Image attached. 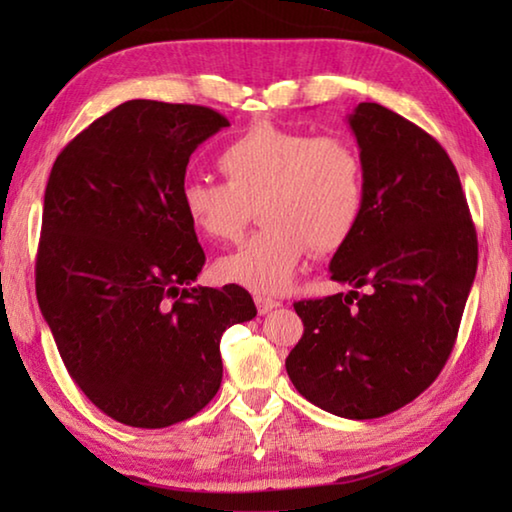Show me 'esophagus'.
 <instances>
[{"instance_id": "34e87169", "label": "esophagus", "mask_w": 512, "mask_h": 512, "mask_svg": "<svg viewBox=\"0 0 512 512\" xmlns=\"http://www.w3.org/2000/svg\"><path fill=\"white\" fill-rule=\"evenodd\" d=\"M255 305H257V311L259 314H268V311H273L280 307V302L273 300V298H264V296H255Z\"/></svg>"}]
</instances>
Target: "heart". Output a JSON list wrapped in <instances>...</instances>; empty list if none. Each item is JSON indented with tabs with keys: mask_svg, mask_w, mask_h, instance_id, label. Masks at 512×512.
<instances>
[{
	"mask_svg": "<svg viewBox=\"0 0 512 512\" xmlns=\"http://www.w3.org/2000/svg\"><path fill=\"white\" fill-rule=\"evenodd\" d=\"M225 183L192 178L180 187V210L196 235L235 241L259 205L264 225L214 271L259 296L291 287L302 257L341 250L366 212L361 153L339 135L257 121L219 153Z\"/></svg>",
	"mask_w": 512,
	"mask_h": 512,
	"instance_id": "obj_1",
	"label": "heart"
}]
</instances>
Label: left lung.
<instances>
[{"label": "left lung", "mask_w": 512, "mask_h": 512, "mask_svg": "<svg viewBox=\"0 0 512 512\" xmlns=\"http://www.w3.org/2000/svg\"><path fill=\"white\" fill-rule=\"evenodd\" d=\"M348 121L366 171V212L329 273L352 291L293 305L305 334L287 372L323 411L370 420L413 402L445 368L479 246L443 146L379 103H359Z\"/></svg>", "instance_id": "obj_1"}]
</instances>
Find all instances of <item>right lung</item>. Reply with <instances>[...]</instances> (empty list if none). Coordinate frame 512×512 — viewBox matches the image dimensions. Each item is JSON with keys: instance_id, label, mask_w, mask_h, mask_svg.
<instances>
[{"instance_id": "add662e5", "label": "right lung", "mask_w": 512, "mask_h": 512, "mask_svg": "<svg viewBox=\"0 0 512 512\" xmlns=\"http://www.w3.org/2000/svg\"><path fill=\"white\" fill-rule=\"evenodd\" d=\"M230 126L192 103L133 99L69 142L45 189L36 296L74 384L112 420L162 429L221 386V336L246 289L192 287L205 253L180 210L189 155Z\"/></svg>"}]
</instances>
